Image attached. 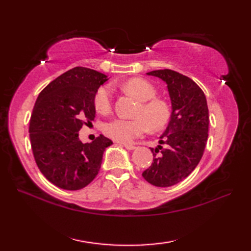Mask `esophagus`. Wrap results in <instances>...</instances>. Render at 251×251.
Masks as SVG:
<instances>
[{
	"mask_svg": "<svg viewBox=\"0 0 251 251\" xmlns=\"http://www.w3.org/2000/svg\"><path fill=\"white\" fill-rule=\"evenodd\" d=\"M124 147L127 149V150H135V149H136L135 146L129 145V143H124Z\"/></svg>",
	"mask_w": 251,
	"mask_h": 251,
	"instance_id": "34e87169",
	"label": "esophagus"
}]
</instances>
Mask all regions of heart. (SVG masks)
I'll use <instances>...</instances> for the list:
<instances>
[{
    "label": "heart",
    "instance_id": "b5f03b06",
    "mask_svg": "<svg viewBox=\"0 0 251 251\" xmlns=\"http://www.w3.org/2000/svg\"><path fill=\"white\" fill-rule=\"evenodd\" d=\"M121 87L141 101L136 111V119L127 120L123 117L106 122L103 131L106 136L120 142H131L136 138L152 129H159L167 124L170 117V109L166 101L155 98L157 92L151 83L140 77L129 78ZM95 108L102 114L112 110V90L109 86H101L94 98Z\"/></svg>",
    "mask_w": 251,
    "mask_h": 251
}]
</instances>
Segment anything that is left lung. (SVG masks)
<instances>
[{
	"label": "left lung",
	"instance_id": "left-lung-1",
	"mask_svg": "<svg viewBox=\"0 0 251 251\" xmlns=\"http://www.w3.org/2000/svg\"><path fill=\"white\" fill-rule=\"evenodd\" d=\"M147 74L167 84L173 111L159 145L151 148L153 163L142 177L167 188L185 179L199 165L208 138L209 113L205 94L193 79L169 69Z\"/></svg>",
	"mask_w": 251,
	"mask_h": 251
}]
</instances>
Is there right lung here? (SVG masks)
<instances>
[{
	"label": "right lung",
	"mask_w": 251,
	"mask_h": 251,
	"mask_svg": "<svg viewBox=\"0 0 251 251\" xmlns=\"http://www.w3.org/2000/svg\"><path fill=\"white\" fill-rule=\"evenodd\" d=\"M106 77L75 67L50 82L35 101L29 126L32 152L41 173L58 188L75 191L88 185L113 143L102 135L90 143L78 138L82 126L95 119L94 98Z\"/></svg>",
	"instance_id": "add662e5"
}]
</instances>
